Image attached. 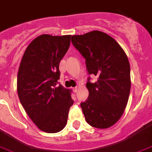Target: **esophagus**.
Returning <instances> with one entry per match:
<instances>
[{
  "mask_svg": "<svg viewBox=\"0 0 152 152\" xmlns=\"http://www.w3.org/2000/svg\"><path fill=\"white\" fill-rule=\"evenodd\" d=\"M79 90V87H74L73 88V91L75 92V93H77V91Z\"/></svg>",
  "mask_w": 152,
  "mask_h": 152,
  "instance_id": "obj_1",
  "label": "esophagus"
}]
</instances>
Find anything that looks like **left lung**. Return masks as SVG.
Listing matches in <instances>:
<instances>
[{
	"mask_svg": "<svg viewBox=\"0 0 152 152\" xmlns=\"http://www.w3.org/2000/svg\"><path fill=\"white\" fill-rule=\"evenodd\" d=\"M72 42L86 59L89 74L99 77L86 87L89 96L80 104L87 123L106 129L119 121L130 95L131 80L127 56L113 37L100 31L73 35Z\"/></svg>",
	"mask_w": 152,
	"mask_h": 152,
	"instance_id": "obj_1",
	"label": "left lung"
}]
</instances>
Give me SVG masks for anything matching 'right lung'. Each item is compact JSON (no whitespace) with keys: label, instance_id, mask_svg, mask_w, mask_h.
Here are the masks:
<instances>
[{"label":"right lung","instance_id":"1","mask_svg":"<svg viewBox=\"0 0 152 152\" xmlns=\"http://www.w3.org/2000/svg\"><path fill=\"white\" fill-rule=\"evenodd\" d=\"M71 37L38 36L27 47L19 65L20 102L31 120L45 133H58L65 127L74 103L72 90L57 86L59 62L69 50Z\"/></svg>","mask_w":152,"mask_h":152}]
</instances>
